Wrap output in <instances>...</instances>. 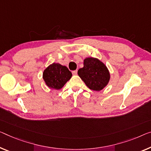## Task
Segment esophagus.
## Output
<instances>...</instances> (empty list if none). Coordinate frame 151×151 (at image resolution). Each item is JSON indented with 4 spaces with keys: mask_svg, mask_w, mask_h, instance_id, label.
<instances>
[{
    "mask_svg": "<svg viewBox=\"0 0 151 151\" xmlns=\"http://www.w3.org/2000/svg\"><path fill=\"white\" fill-rule=\"evenodd\" d=\"M72 73L73 74V75H76V74L78 73V70H74L72 71Z\"/></svg>",
    "mask_w": 151,
    "mask_h": 151,
    "instance_id": "obj_1",
    "label": "esophagus"
}]
</instances>
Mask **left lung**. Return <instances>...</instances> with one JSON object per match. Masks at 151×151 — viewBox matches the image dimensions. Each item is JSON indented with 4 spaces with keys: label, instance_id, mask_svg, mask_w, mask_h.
Returning <instances> with one entry per match:
<instances>
[{
    "label": "left lung",
    "instance_id": "8db88e82",
    "mask_svg": "<svg viewBox=\"0 0 151 151\" xmlns=\"http://www.w3.org/2000/svg\"><path fill=\"white\" fill-rule=\"evenodd\" d=\"M78 74L90 89L96 91L103 89L110 79V74L105 65L92 57L84 59L83 67L79 69Z\"/></svg>",
    "mask_w": 151,
    "mask_h": 151
}]
</instances>
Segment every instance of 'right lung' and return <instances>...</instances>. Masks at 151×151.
<instances>
[{"label":"right lung","instance_id":"1","mask_svg":"<svg viewBox=\"0 0 151 151\" xmlns=\"http://www.w3.org/2000/svg\"><path fill=\"white\" fill-rule=\"evenodd\" d=\"M72 73L65 66L59 63L50 65L43 72V79L48 87L59 90L70 80Z\"/></svg>","mask_w":151,"mask_h":151}]
</instances>
